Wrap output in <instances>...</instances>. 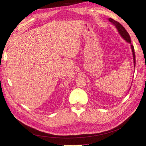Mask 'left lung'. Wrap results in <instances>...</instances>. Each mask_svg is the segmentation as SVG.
<instances>
[{
    "mask_svg": "<svg viewBox=\"0 0 146 146\" xmlns=\"http://www.w3.org/2000/svg\"><path fill=\"white\" fill-rule=\"evenodd\" d=\"M109 21L112 23L114 26L116 27V29L118 31L119 34L121 35V36L127 42L129 43L130 44H131V38L128 32H127V31L125 29V28L122 26V25L120 24L119 23H118L116 21L114 20L113 19H111V18H109L108 19ZM131 49H132V52H133V60H134V67H135V64H136V59H135V48H134V47L133 45H131Z\"/></svg>",
    "mask_w": 146,
    "mask_h": 146,
    "instance_id": "1",
    "label": "left lung"
}]
</instances>
